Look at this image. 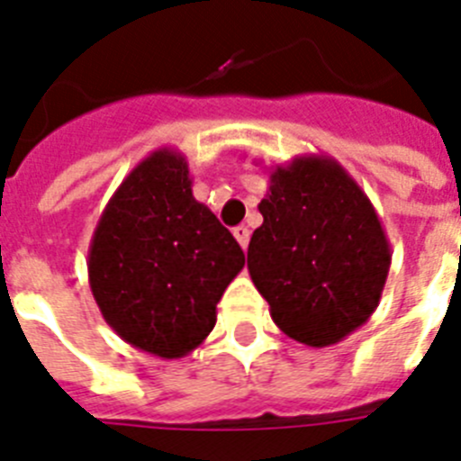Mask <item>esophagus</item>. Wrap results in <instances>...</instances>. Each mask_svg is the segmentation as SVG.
Instances as JSON below:
<instances>
[{"label": "esophagus", "instance_id": "1", "mask_svg": "<svg viewBox=\"0 0 461 461\" xmlns=\"http://www.w3.org/2000/svg\"><path fill=\"white\" fill-rule=\"evenodd\" d=\"M234 237H237V241L241 243L243 250L249 249V241H250V230H249V227H243V224H241V227H237V230H234Z\"/></svg>", "mask_w": 461, "mask_h": 461}]
</instances>
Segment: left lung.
<instances>
[{"instance_id":"1","label":"left lung","mask_w":461,"mask_h":461,"mask_svg":"<svg viewBox=\"0 0 461 461\" xmlns=\"http://www.w3.org/2000/svg\"><path fill=\"white\" fill-rule=\"evenodd\" d=\"M249 243V272L274 323L307 347H330L380 304L392 246L373 203L323 154L276 166Z\"/></svg>"}]
</instances>
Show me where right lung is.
Instances as JSON below:
<instances>
[{
    "mask_svg": "<svg viewBox=\"0 0 461 461\" xmlns=\"http://www.w3.org/2000/svg\"><path fill=\"white\" fill-rule=\"evenodd\" d=\"M86 265L100 314L123 342L183 358L212 330L215 307L246 255L194 199L187 158L161 147L112 194Z\"/></svg>",
    "mask_w": 461,
    "mask_h": 461,
    "instance_id": "add662e5",
    "label": "right lung"
}]
</instances>
